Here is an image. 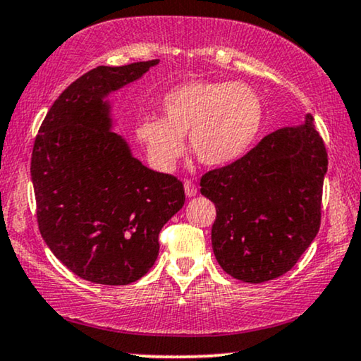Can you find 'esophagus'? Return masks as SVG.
<instances>
[{
  "instance_id": "1",
  "label": "esophagus",
  "mask_w": 361,
  "mask_h": 361,
  "mask_svg": "<svg viewBox=\"0 0 361 361\" xmlns=\"http://www.w3.org/2000/svg\"><path fill=\"white\" fill-rule=\"evenodd\" d=\"M185 193L188 198H193V196H196V193H198V188H196V185L193 183V181H190V180L185 181Z\"/></svg>"
}]
</instances>
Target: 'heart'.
<instances>
[{
  "label": "heart",
  "instance_id": "heart-1",
  "mask_svg": "<svg viewBox=\"0 0 361 361\" xmlns=\"http://www.w3.org/2000/svg\"><path fill=\"white\" fill-rule=\"evenodd\" d=\"M165 118L145 117L137 138L150 163L171 171L183 152V137L193 155L208 166L238 160L252 145L262 127L259 94L241 82L190 80L161 99Z\"/></svg>",
  "mask_w": 361,
  "mask_h": 361
}]
</instances>
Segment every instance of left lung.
<instances>
[{
	"label": "left lung",
	"mask_w": 361,
	"mask_h": 361,
	"mask_svg": "<svg viewBox=\"0 0 361 361\" xmlns=\"http://www.w3.org/2000/svg\"><path fill=\"white\" fill-rule=\"evenodd\" d=\"M325 143L309 114L269 133L229 165L201 176L216 206L211 243L224 272L261 284L290 271L320 228Z\"/></svg>",
	"instance_id": "left-lung-1"
}]
</instances>
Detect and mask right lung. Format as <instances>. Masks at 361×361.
<instances>
[{"mask_svg": "<svg viewBox=\"0 0 361 361\" xmlns=\"http://www.w3.org/2000/svg\"><path fill=\"white\" fill-rule=\"evenodd\" d=\"M157 64L85 72L52 104L32 148L41 236L69 271L94 284L127 286L145 276L158 257V234L185 204L178 178L142 165L110 132L104 99Z\"/></svg>", "mask_w": 361, "mask_h": 361, "instance_id": "1", "label": "right lung"}]
</instances>
